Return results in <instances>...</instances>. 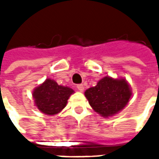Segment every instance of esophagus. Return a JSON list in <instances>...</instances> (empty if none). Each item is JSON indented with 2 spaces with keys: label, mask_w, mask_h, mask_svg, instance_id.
<instances>
[{
  "label": "esophagus",
  "mask_w": 159,
  "mask_h": 159,
  "mask_svg": "<svg viewBox=\"0 0 159 159\" xmlns=\"http://www.w3.org/2000/svg\"><path fill=\"white\" fill-rule=\"evenodd\" d=\"M77 89H78V90H79L80 92H83L85 88H84V86H83L82 84H80V85H78V86H77Z\"/></svg>",
  "instance_id": "1"
}]
</instances>
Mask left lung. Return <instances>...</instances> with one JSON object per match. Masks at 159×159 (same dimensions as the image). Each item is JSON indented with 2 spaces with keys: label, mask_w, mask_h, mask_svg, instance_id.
I'll return each instance as SVG.
<instances>
[{
  "label": "left lung",
  "mask_w": 159,
  "mask_h": 159,
  "mask_svg": "<svg viewBox=\"0 0 159 159\" xmlns=\"http://www.w3.org/2000/svg\"><path fill=\"white\" fill-rule=\"evenodd\" d=\"M84 94L95 112L103 118H109L126 106L132 96V89L124 78L105 76Z\"/></svg>",
  "instance_id": "left-lung-1"
}]
</instances>
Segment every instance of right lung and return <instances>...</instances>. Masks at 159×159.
Masks as SVG:
<instances>
[{"mask_svg": "<svg viewBox=\"0 0 159 159\" xmlns=\"http://www.w3.org/2000/svg\"><path fill=\"white\" fill-rule=\"evenodd\" d=\"M74 90L69 87L58 85L54 80H46L33 91L34 105L46 115H57L63 111Z\"/></svg>", "mask_w": 159, "mask_h": 159, "instance_id": "add662e5", "label": "right lung"}]
</instances>
